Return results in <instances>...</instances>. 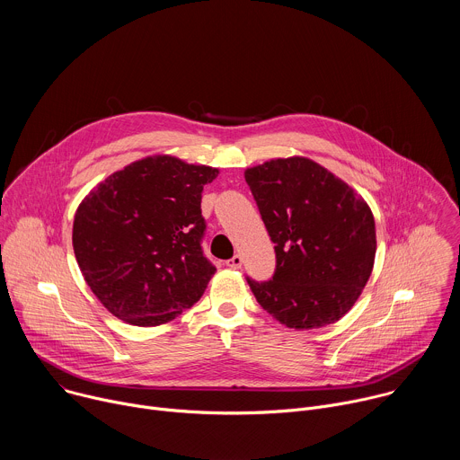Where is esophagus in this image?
Here are the masks:
<instances>
[{"label":"esophagus","mask_w":460,"mask_h":460,"mask_svg":"<svg viewBox=\"0 0 460 460\" xmlns=\"http://www.w3.org/2000/svg\"><path fill=\"white\" fill-rule=\"evenodd\" d=\"M242 256L240 254H234L233 258H229L227 261H226V264H227V268H231V270H240L242 268Z\"/></svg>","instance_id":"obj_1"}]
</instances>
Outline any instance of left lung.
<instances>
[{
    "mask_svg": "<svg viewBox=\"0 0 460 460\" xmlns=\"http://www.w3.org/2000/svg\"><path fill=\"white\" fill-rule=\"evenodd\" d=\"M245 181L277 252L271 280L247 277L256 302L295 330L341 320L373 270L369 206L333 172L302 156L251 167Z\"/></svg>",
    "mask_w": 460,
    "mask_h": 460,
    "instance_id": "8db88e82",
    "label": "left lung"
}]
</instances>
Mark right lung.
Here are the masks:
<instances>
[{"label":"right lung","mask_w":460,"mask_h":460,"mask_svg":"<svg viewBox=\"0 0 460 460\" xmlns=\"http://www.w3.org/2000/svg\"><path fill=\"white\" fill-rule=\"evenodd\" d=\"M218 169L149 156L112 172L80 204L73 247L85 282L119 320L160 325L204 295L202 190Z\"/></svg>","instance_id":"obj_1"}]
</instances>
